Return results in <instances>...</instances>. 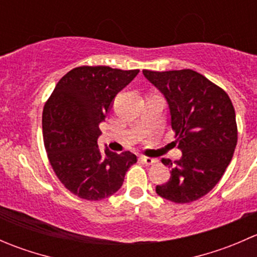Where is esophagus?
Segmentation results:
<instances>
[{"instance_id": "esophagus-1", "label": "esophagus", "mask_w": 257, "mask_h": 257, "mask_svg": "<svg viewBox=\"0 0 257 257\" xmlns=\"http://www.w3.org/2000/svg\"><path fill=\"white\" fill-rule=\"evenodd\" d=\"M141 160L147 165H153L155 163H158L157 159H153V158H148V157H141Z\"/></svg>"}]
</instances>
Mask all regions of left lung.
Listing matches in <instances>:
<instances>
[{
	"mask_svg": "<svg viewBox=\"0 0 257 257\" xmlns=\"http://www.w3.org/2000/svg\"><path fill=\"white\" fill-rule=\"evenodd\" d=\"M164 94L172 115L175 143L183 155L174 163L170 179L157 185L159 196L186 204L206 195L224 175L237 143V125L231 99L224 89L193 69L143 71Z\"/></svg>",
	"mask_w": 257,
	"mask_h": 257,
	"instance_id": "left-lung-1",
	"label": "left lung"
}]
</instances>
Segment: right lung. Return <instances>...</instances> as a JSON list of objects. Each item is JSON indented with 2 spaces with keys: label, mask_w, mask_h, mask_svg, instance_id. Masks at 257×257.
<instances>
[{
  "label": "right lung",
  "mask_w": 257,
  "mask_h": 257,
  "mask_svg": "<svg viewBox=\"0 0 257 257\" xmlns=\"http://www.w3.org/2000/svg\"><path fill=\"white\" fill-rule=\"evenodd\" d=\"M139 69L121 71L107 66H82L62 77L42 114L43 142L52 169L72 194L85 200H102L123 185L137 157L98 148L99 123L114 97Z\"/></svg>",
  "instance_id": "obj_1"
}]
</instances>
